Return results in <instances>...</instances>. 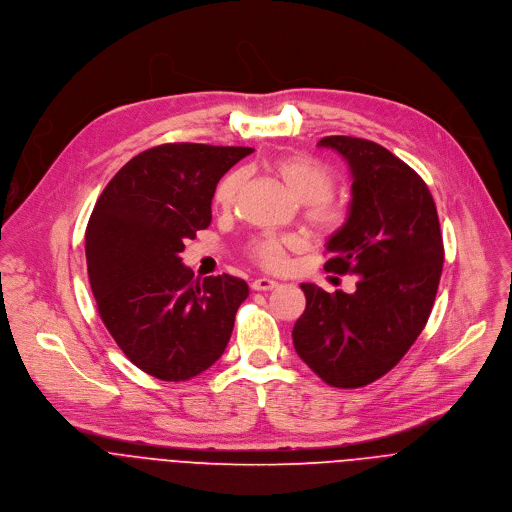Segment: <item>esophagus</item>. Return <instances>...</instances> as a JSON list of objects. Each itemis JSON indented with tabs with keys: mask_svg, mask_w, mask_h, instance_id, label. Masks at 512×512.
Returning a JSON list of instances; mask_svg holds the SVG:
<instances>
[{
	"mask_svg": "<svg viewBox=\"0 0 512 512\" xmlns=\"http://www.w3.org/2000/svg\"><path fill=\"white\" fill-rule=\"evenodd\" d=\"M278 286L276 280H270V278H256L252 282V290H258V292H268V290H274Z\"/></svg>",
	"mask_w": 512,
	"mask_h": 512,
	"instance_id": "1",
	"label": "esophagus"
}]
</instances>
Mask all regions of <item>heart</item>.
I'll return each mask as SVG.
<instances>
[{"label":"heart","instance_id":"1","mask_svg":"<svg viewBox=\"0 0 512 512\" xmlns=\"http://www.w3.org/2000/svg\"><path fill=\"white\" fill-rule=\"evenodd\" d=\"M272 171L282 179L288 191L300 203H304L306 220H309L315 232L329 236L345 226L349 218V208L345 201L333 197L337 177L323 161L309 155H286L278 157L272 163ZM244 183V171H234L226 175L216 189L218 206L232 208ZM298 248L300 242L296 238L260 236L248 244V254L258 266L266 270H280L286 264V254Z\"/></svg>","mask_w":512,"mask_h":512}]
</instances>
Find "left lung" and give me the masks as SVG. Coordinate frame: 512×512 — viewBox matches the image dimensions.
<instances>
[{
    "instance_id": "obj_1",
    "label": "left lung",
    "mask_w": 512,
    "mask_h": 512,
    "mask_svg": "<svg viewBox=\"0 0 512 512\" xmlns=\"http://www.w3.org/2000/svg\"><path fill=\"white\" fill-rule=\"evenodd\" d=\"M351 169L345 226L327 242L325 270L357 274V290L300 284L306 309L292 329L298 357L333 387H363L391 371L424 331L438 292L444 244L424 179L385 147L323 137Z\"/></svg>"
}]
</instances>
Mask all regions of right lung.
<instances>
[{"label": "right lung", "instance_id": "add662e5", "mask_svg": "<svg viewBox=\"0 0 512 512\" xmlns=\"http://www.w3.org/2000/svg\"><path fill=\"white\" fill-rule=\"evenodd\" d=\"M252 147L167 143L133 157L100 193L86 226L98 315L145 373L187 381L212 367L248 296L242 278H193L179 254L212 222L218 181Z\"/></svg>", "mask_w": 512, "mask_h": 512}]
</instances>
